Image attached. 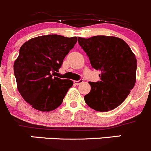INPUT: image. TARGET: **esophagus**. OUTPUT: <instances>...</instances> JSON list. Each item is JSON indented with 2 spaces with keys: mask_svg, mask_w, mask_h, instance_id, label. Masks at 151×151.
Instances as JSON below:
<instances>
[{
  "mask_svg": "<svg viewBox=\"0 0 151 151\" xmlns=\"http://www.w3.org/2000/svg\"><path fill=\"white\" fill-rule=\"evenodd\" d=\"M83 82V79H80V80H76V81H74V84H76V85H79V84L82 83Z\"/></svg>",
  "mask_w": 151,
  "mask_h": 151,
  "instance_id": "obj_1",
  "label": "esophagus"
}]
</instances>
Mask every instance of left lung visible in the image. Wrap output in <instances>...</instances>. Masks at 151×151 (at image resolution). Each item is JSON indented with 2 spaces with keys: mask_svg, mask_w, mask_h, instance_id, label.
<instances>
[{
  "mask_svg": "<svg viewBox=\"0 0 151 151\" xmlns=\"http://www.w3.org/2000/svg\"><path fill=\"white\" fill-rule=\"evenodd\" d=\"M91 67L101 71V81L89 82L91 91L84 96L87 105L107 112L124 101L136 83L137 60L127 44L115 36L78 37Z\"/></svg>",
  "mask_w": 151,
  "mask_h": 151,
  "instance_id": "1",
  "label": "left lung"
}]
</instances>
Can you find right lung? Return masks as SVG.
<instances>
[{
	"label": "right lung",
	"mask_w": 151,
	"mask_h": 151,
	"mask_svg": "<svg viewBox=\"0 0 151 151\" xmlns=\"http://www.w3.org/2000/svg\"><path fill=\"white\" fill-rule=\"evenodd\" d=\"M77 41L75 36L46 35L22 45L14 63V74L18 91L33 108L49 112L62 104L73 81L53 76Z\"/></svg>",
	"instance_id": "add662e5"
}]
</instances>
